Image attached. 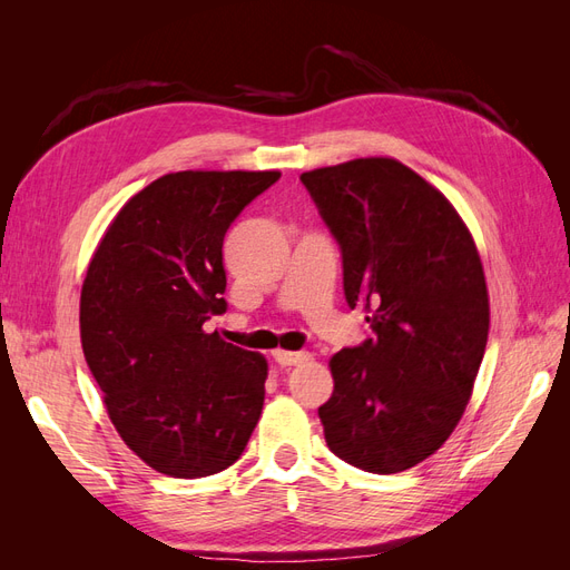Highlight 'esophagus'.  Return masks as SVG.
Wrapping results in <instances>:
<instances>
[{
	"instance_id": "34e87169",
	"label": "esophagus",
	"mask_w": 570,
	"mask_h": 570,
	"mask_svg": "<svg viewBox=\"0 0 570 570\" xmlns=\"http://www.w3.org/2000/svg\"><path fill=\"white\" fill-rule=\"evenodd\" d=\"M273 358L278 361L281 366H297V364H304V361L312 358V354H308V352H287V350H275V352H273Z\"/></svg>"
}]
</instances>
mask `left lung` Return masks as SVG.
<instances>
[{"label":"left lung","mask_w":570,"mask_h":570,"mask_svg":"<svg viewBox=\"0 0 570 570\" xmlns=\"http://www.w3.org/2000/svg\"><path fill=\"white\" fill-rule=\"evenodd\" d=\"M299 180L340 245L344 297L373 331L331 358L325 442L361 471H406L452 435L485 354L490 302L475 243L450 199L394 159Z\"/></svg>","instance_id":"left-lung-1"}]
</instances>
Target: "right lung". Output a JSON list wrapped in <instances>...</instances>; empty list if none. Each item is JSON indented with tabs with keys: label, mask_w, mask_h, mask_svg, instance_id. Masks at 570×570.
Instances as JSON below:
<instances>
[{
	"label": "right lung",
	"mask_w": 570,
	"mask_h": 570,
	"mask_svg": "<svg viewBox=\"0 0 570 570\" xmlns=\"http://www.w3.org/2000/svg\"><path fill=\"white\" fill-rule=\"evenodd\" d=\"M278 170H180L137 193L92 256L80 340L109 419L170 478L226 471L264 409L266 358L206 333L226 314L223 237Z\"/></svg>",
	"instance_id": "right-lung-1"
}]
</instances>
